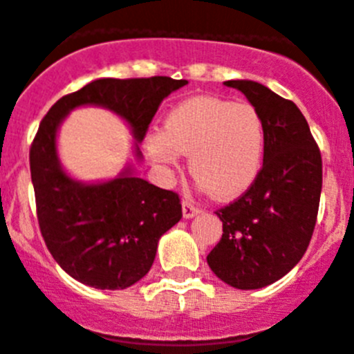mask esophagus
Instances as JSON below:
<instances>
[{
	"instance_id": "obj_1",
	"label": "esophagus",
	"mask_w": 354,
	"mask_h": 354,
	"mask_svg": "<svg viewBox=\"0 0 354 354\" xmlns=\"http://www.w3.org/2000/svg\"><path fill=\"white\" fill-rule=\"evenodd\" d=\"M181 207H183V218L185 219H190V218H195V216L201 212V209L195 207V205H192L190 202H183L181 204Z\"/></svg>"
}]
</instances>
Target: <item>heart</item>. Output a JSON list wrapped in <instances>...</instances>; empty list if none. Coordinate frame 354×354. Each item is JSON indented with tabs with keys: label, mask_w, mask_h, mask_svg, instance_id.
Listing matches in <instances>:
<instances>
[{
	"label": "heart",
	"mask_w": 354,
	"mask_h": 354,
	"mask_svg": "<svg viewBox=\"0 0 354 354\" xmlns=\"http://www.w3.org/2000/svg\"><path fill=\"white\" fill-rule=\"evenodd\" d=\"M264 122L250 104L218 97H192L164 119L162 133H150L145 152L164 169L188 156L201 190L221 201L245 194L261 173L264 159Z\"/></svg>",
	"instance_id": "1"
}]
</instances>
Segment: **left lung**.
I'll use <instances>...</instances> for the list:
<instances>
[{"instance_id":"left-lung-1","label":"left lung","mask_w":354,"mask_h":354,"mask_svg":"<svg viewBox=\"0 0 354 354\" xmlns=\"http://www.w3.org/2000/svg\"><path fill=\"white\" fill-rule=\"evenodd\" d=\"M259 111L266 143L256 183L216 214L223 235L207 264L235 289H261L301 261L310 245L322 194V156L294 102L256 81H226Z\"/></svg>"}]
</instances>
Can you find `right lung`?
<instances>
[{
  "mask_svg": "<svg viewBox=\"0 0 354 354\" xmlns=\"http://www.w3.org/2000/svg\"><path fill=\"white\" fill-rule=\"evenodd\" d=\"M188 81L164 75L95 79L62 97L41 121L30 147V178L37 221L48 250L77 282L102 290L131 287L149 273L159 239L181 219L178 194L138 178L128 164L112 180L84 183L62 167L57 135L68 112L84 105L107 109L129 126L133 156L166 97Z\"/></svg>",
  "mask_w": 354,
  "mask_h": 354,
  "instance_id": "add662e5",
  "label": "right lung"
}]
</instances>
